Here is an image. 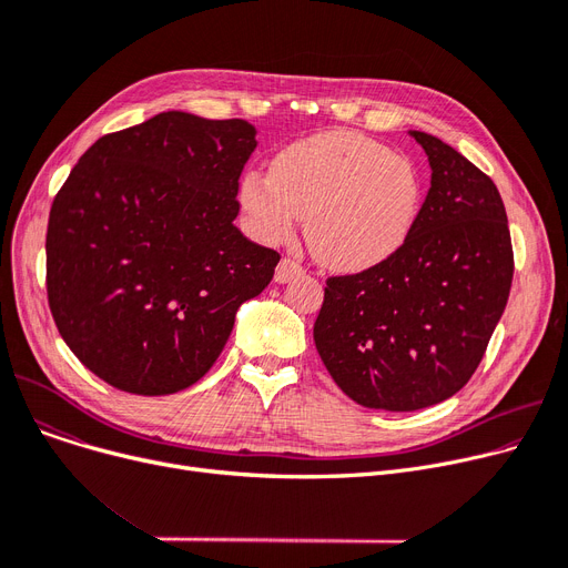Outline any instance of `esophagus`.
<instances>
[{"label":"esophagus","mask_w":568,"mask_h":568,"mask_svg":"<svg viewBox=\"0 0 568 568\" xmlns=\"http://www.w3.org/2000/svg\"><path fill=\"white\" fill-rule=\"evenodd\" d=\"M302 274H304V266L300 262L283 257L276 266V283H290L292 278H300Z\"/></svg>","instance_id":"1"}]
</instances>
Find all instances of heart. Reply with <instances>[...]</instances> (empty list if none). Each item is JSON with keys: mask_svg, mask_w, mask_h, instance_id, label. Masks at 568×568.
<instances>
[{"mask_svg": "<svg viewBox=\"0 0 568 568\" xmlns=\"http://www.w3.org/2000/svg\"><path fill=\"white\" fill-rule=\"evenodd\" d=\"M422 174L405 154L354 131H326L292 142L272 174L251 170L239 200L266 244H287L302 219L313 255L341 272L389 260L414 230Z\"/></svg>", "mask_w": 568, "mask_h": 568, "instance_id": "b5f03b06", "label": "heart"}]
</instances>
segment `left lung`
Instances as JSON below:
<instances>
[{
    "instance_id": "8db88e82",
    "label": "left lung",
    "mask_w": 568,
    "mask_h": 568,
    "mask_svg": "<svg viewBox=\"0 0 568 568\" xmlns=\"http://www.w3.org/2000/svg\"><path fill=\"white\" fill-rule=\"evenodd\" d=\"M430 189L407 242L359 274L326 278L313 326L326 371L354 403L412 412L452 398L479 368L509 300L514 248L493 179L412 131Z\"/></svg>"
}]
</instances>
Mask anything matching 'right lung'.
Returning <instances> with one entry per match:
<instances>
[{
	"instance_id": "1",
	"label": "right lung",
	"mask_w": 568,
	"mask_h": 568,
	"mask_svg": "<svg viewBox=\"0 0 568 568\" xmlns=\"http://www.w3.org/2000/svg\"><path fill=\"white\" fill-rule=\"evenodd\" d=\"M255 126L161 112L87 149L52 200L48 306L71 352L135 396L189 389L281 255L246 239L239 176Z\"/></svg>"
}]
</instances>
